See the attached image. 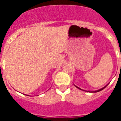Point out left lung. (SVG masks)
<instances>
[{"instance_id":"obj_1","label":"left lung","mask_w":121,"mask_h":121,"mask_svg":"<svg viewBox=\"0 0 121 121\" xmlns=\"http://www.w3.org/2000/svg\"><path fill=\"white\" fill-rule=\"evenodd\" d=\"M108 84H107V85H106V86L103 87H102V88H101V89H99V90H96V91H88V92H91V93H96V92H99V91H102V89H104V88H105V87H106L107 86H108ZM74 86H75V85H74ZM75 87H77V88H78V89H81V90H83V89H82L81 88H80V87H78L76 86H75ZM83 91H84V90H83Z\"/></svg>"}]
</instances>
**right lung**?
I'll use <instances>...</instances> for the list:
<instances>
[{
    "label": "right lung",
    "mask_w": 121,
    "mask_h": 121,
    "mask_svg": "<svg viewBox=\"0 0 121 121\" xmlns=\"http://www.w3.org/2000/svg\"><path fill=\"white\" fill-rule=\"evenodd\" d=\"M27 96H28V95H27Z\"/></svg>",
    "instance_id": "obj_1"
}]
</instances>
